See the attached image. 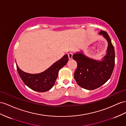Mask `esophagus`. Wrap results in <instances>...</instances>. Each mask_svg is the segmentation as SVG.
<instances>
[{"label": "esophagus", "instance_id": "obj_1", "mask_svg": "<svg viewBox=\"0 0 126 126\" xmlns=\"http://www.w3.org/2000/svg\"><path fill=\"white\" fill-rule=\"evenodd\" d=\"M72 55H73V53L72 52H70L68 53V56H69V59L70 60L72 58Z\"/></svg>", "mask_w": 126, "mask_h": 126}]
</instances>
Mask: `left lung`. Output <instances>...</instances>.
Masks as SVG:
<instances>
[{"mask_svg": "<svg viewBox=\"0 0 126 126\" xmlns=\"http://www.w3.org/2000/svg\"><path fill=\"white\" fill-rule=\"evenodd\" d=\"M108 42L107 54L101 62L90 59L81 53L75 54L72 59L77 62L74 78L79 86L88 90L97 88L110 78L115 64L114 48L107 32L101 31Z\"/></svg>", "mask_w": 126, "mask_h": 126, "instance_id": "obj_1", "label": "left lung"}]
</instances>
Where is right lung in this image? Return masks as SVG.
Instances as JSON below:
<instances>
[{
  "label": "right lung",
  "mask_w": 126,
  "mask_h": 126,
  "mask_svg": "<svg viewBox=\"0 0 126 126\" xmlns=\"http://www.w3.org/2000/svg\"><path fill=\"white\" fill-rule=\"evenodd\" d=\"M69 60L67 55L55 63L44 72L38 74H30L23 72L16 65L19 76L28 87L34 91L45 92L54 86L59 70L65 65Z\"/></svg>",
  "instance_id": "right-lung-1"
}]
</instances>
